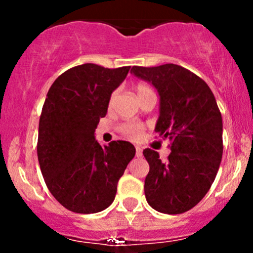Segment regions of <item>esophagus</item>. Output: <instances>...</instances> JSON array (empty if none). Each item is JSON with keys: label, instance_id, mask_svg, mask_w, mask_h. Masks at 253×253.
Listing matches in <instances>:
<instances>
[{"label": "esophagus", "instance_id": "obj_1", "mask_svg": "<svg viewBox=\"0 0 253 253\" xmlns=\"http://www.w3.org/2000/svg\"><path fill=\"white\" fill-rule=\"evenodd\" d=\"M143 155V149L141 147H136V157L141 158Z\"/></svg>", "mask_w": 253, "mask_h": 253}]
</instances>
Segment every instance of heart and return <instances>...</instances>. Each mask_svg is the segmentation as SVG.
<instances>
[{
  "mask_svg": "<svg viewBox=\"0 0 253 253\" xmlns=\"http://www.w3.org/2000/svg\"><path fill=\"white\" fill-rule=\"evenodd\" d=\"M152 89L149 88L148 85H145V84H138V85L136 86V93H137V96H142L144 95V94H148V93H152ZM115 95H116V93H114L111 95V101L114 100ZM120 131L122 132L124 134H126L127 137H129L131 139H138L139 137L142 136V131H143V127L142 125L137 124V122H128V124H124L121 127H120Z\"/></svg>",
  "mask_w": 253,
  "mask_h": 253,
  "instance_id": "1",
  "label": "heart"
}]
</instances>
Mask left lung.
Segmentation results:
<instances>
[{
  "instance_id": "8db88e82",
  "label": "left lung",
  "mask_w": 253,
  "mask_h": 253,
  "mask_svg": "<svg viewBox=\"0 0 253 253\" xmlns=\"http://www.w3.org/2000/svg\"><path fill=\"white\" fill-rule=\"evenodd\" d=\"M131 73L157 89L155 132L169 139L171 150L167 162L155 150H143L149 164L148 205L165 214L190 211L211 188L223 155V120L215 98L203 79L174 63L134 66Z\"/></svg>"
}]
</instances>
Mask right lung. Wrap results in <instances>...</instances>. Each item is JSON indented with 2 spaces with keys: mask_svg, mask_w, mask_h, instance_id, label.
<instances>
[{
  "mask_svg": "<svg viewBox=\"0 0 253 253\" xmlns=\"http://www.w3.org/2000/svg\"><path fill=\"white\" fill-rule=\"evenodd\" d=\"M129 66L84 63L70 68L48 89L38 137V159L51 195L68 211L90 214L114 202L117 182L136 154L133 144L95 139L111 94Z\"/></svg>",
  "mask_w": 253,
  "mask_h": 253,
  "instance_id": "add662e5",
  "label": "right lung"
}]
</instances>
